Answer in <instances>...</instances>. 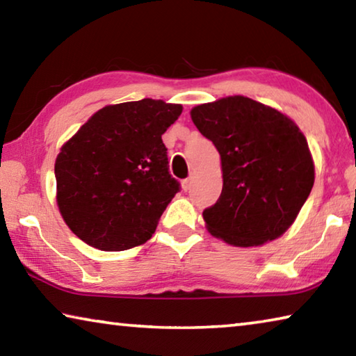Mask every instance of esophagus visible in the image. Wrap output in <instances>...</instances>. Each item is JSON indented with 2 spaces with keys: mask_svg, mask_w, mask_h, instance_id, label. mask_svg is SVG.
<instances>
[{
  "mask_svg": "<svg viewBox=\"0 0 356 356\" xmlns=\"http://www.w3.org/2000/svg\"><path fill=\"white\" fill-rule=\"evenodd\" d=\"M191 182H193V179H191V177H188V179H184V180H182V188H184L185 191H188V190L191 188Z\"/></svg>",
  "mask_w": 356,
  "mask_h": 356,
  "instance_id": "34e87169",
  "label": "esophagus"
}]
</instances>
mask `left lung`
<instances>
[{"instance_id":"8db88e82","label":"left lung","mask_w":356,"mask_h":356,"mask_svg":"<svg viewBox=\"0 0 356 356\" xmlns=\"http://www.w3.org/2000/svg\"><path fill=\"white\" fill-rule=\"evenodd\" d=\"M190 114L221 156V196L202 212L207 231L242 248L281 237L314 185V161L298 125L243 95L197 105Z\"/></svg>"}]
</instances>
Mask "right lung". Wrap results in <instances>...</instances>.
Here are the masks:
<instances>
[{"label": "right lung", "instance_id": "right-lung-1", "mask_svg": "<svg viewBox=\"0 0 356 356\" xmlns=\"http://www.w3.org/2000/svg\"><path fill=\"white\" fill-rule=\"evenodd\" d=\"M182 105L163 100L106 105L63 144L56 156V202L84 243L124 251L152 237L179 191L161 135Z\"/></svg>", "mask_w": 356, "mask_h": 356}]
</instances>
